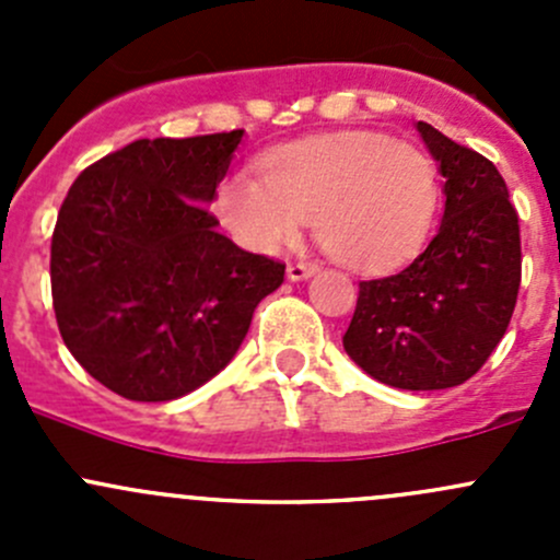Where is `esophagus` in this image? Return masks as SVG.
Here are the masks:
<instances>
[{"label":"esophagus","mask_w":560,"mask_h":560,"mask_svg":"<svg viewBox=\"0 0 560 560\" xmlns=\"http://www.w3.org/2000/svg\"><path fill=\"white\" fill-rule=\"evenodd\" d=\"M316 270H319V268H316L314 262H292L290 268H287V279H290V281H306V279H312Z\"/></svg>","instance_id":"1"}]
</instances>
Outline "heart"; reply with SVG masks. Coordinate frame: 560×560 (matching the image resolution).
I'll use <instances>...</instances> for the list:
<instances>
[{"label": "heart", "mask_w": 560, "mask_h": 560, "mask_svg": "<svg viewBox=\"0 0 560 560\" xmlns=\"http://www.w3.org/2000/svg\"><path fill=\"white\" fill-rule=\"evenodd\" d=\"M442 184L425 151L376 132H336L262 160V180H222V224L248 252L273 254L301 235L352 270H385L415 254L436 219Z\"/></svg>", "instance_id": "1"}]
</instances>
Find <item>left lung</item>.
<instances>
[{
	"label": "left lung",
	"mask_w": 560,
	"mask_h": 560,
	"mask_svg": "<svg viewBox=\"0 0 560 560\" xmlns=\"http://www.w3.org/2000/svg\"><path fill=\"white\" fill-rule=\"evenodd\" d=\"M417 132L444 178L442 224L409 265L360 281L343 349L382 385L447 389L504 338L521 290V228L493 162L425 121Z\"/></svg>",
	"instance_id": "1"
}]
</instances>
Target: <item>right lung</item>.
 Returning a JSON list of instances; mask_svg holds the SVG:
<instances>
[{
  "label": "right lung",
  "mask_w": 560,
  "mask_h": 560,
  "mask_svg": "<svg viewBox=\"0 0 560 560\" xmlns=\"http://www.w3.org/2000/svg\"><path fill=\"white\" fill-rule=\"evenodd\" d=\"M244 129L135 140L75 178L50 241V292L72 358L129 400H175L235 358L284 265L248 254L206 206Z\"/></svg>",
  "instance_id": "add662e5"
}]
</instances>
